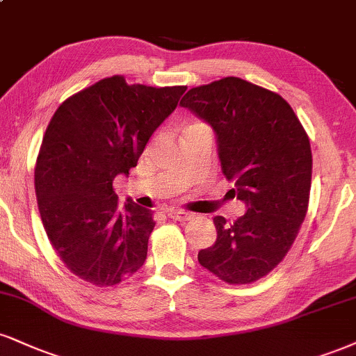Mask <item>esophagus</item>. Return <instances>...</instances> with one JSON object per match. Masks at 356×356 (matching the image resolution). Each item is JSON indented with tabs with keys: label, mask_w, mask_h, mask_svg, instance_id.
<instances>
[{
	"label": "esophagus",
	"mask_w": 356,
	"mask_h": 356,
	"mask_svg": "<svg viewBox=\"0 0 356 356\" xmlns=\"http://www.w3.org/2000/svg\"><path fill=\"white\" fill-rule=\"evenodd\" d=\"M167 216H169L170 219H174V220H189L192 217L189 212L177 211V209H170V211H167Z\"/></svg>",
	"instance_id": "esophagus-1"
}]
</instances>
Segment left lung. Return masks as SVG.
<instances>
[{
  "mask_svg": "<svg viewBox=\"0 0 356 356\" xmlns=\"http://www.w3.org/2000/svg\"><path fill=\"white\" fill-rule=\"evenodd\" d=\"M182 108L212 126L222 172L247 212L213 217L217 241L199 264L227 284H250L284 260L307 216L310 140L284 97L241 78L187 91Z\"/></svg>",
  "mask_w": 356,
  "mask_h": 356,
  "instance_id": "obj_1",
  "label": "left lung"
}]
</instances>
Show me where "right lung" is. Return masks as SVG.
<instances>
[{
	"instance_id": "right-lung-1",
	"label": "right lung",
	"mask_w": 356,
	"mask_h": 356,
	"mask_svg": "<svg viewBox=\"0 0 356 356\" xmlns=\"http://www.w3.org/2000/svg\"><path fill=\"white\" fill-rule=\"evenodd\" d=\"M186 89L113 76L64 101L49 121L34 169L38 209L56 254L84 282L113 286L144 265L152 212L121 207L113 182L137 165Z\"/></svg>"
}]
</instances>
